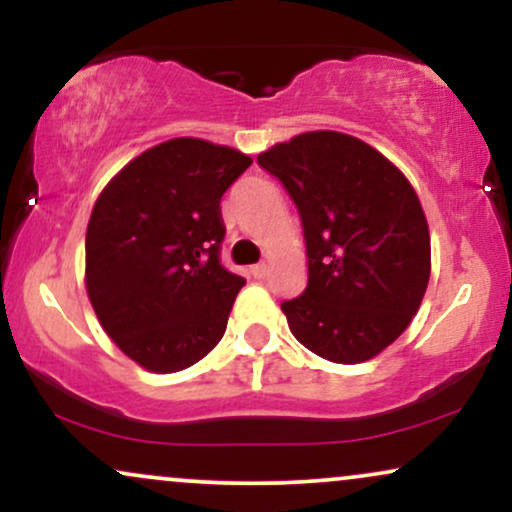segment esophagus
<instances>
[{
	"mask_svg": "<svg viewBox=\"0 0 512 512\" xmlns=\"http://www.w3.org/2000/svg\"><path fill=\"white\" fill-rule=\"evenodd\" d=\"M250 274L255 276V279H264V276H267V264H264V262H260V264H252V267H250Z\"/></svg>",
	"mask_w": 512,
	"mask_h": 512,
	"instance_id": "34e87169",
	"label": "esophagus"
}]
</instances>
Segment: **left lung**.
I'll return each mask as SVG.
<instances>
[{"label": "left lung", "mask_w": 512, "mask_h": 512, "mask_svg": "<svg viewBox=\"0 0 512 512\" xmlns=\"http://www.w3.org/2000/svg\"><path fill=\"white\" fill-rule=\"evenodd\" d=\"M257 163L284 182L303 223L308 286L281 303L293 337L332 363L378 356L409 327L431 276V233L407 175L332 129L296 134Z\"/></svg>", "instance_id": "left-lung-1"}]
</instances>
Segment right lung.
I'll return each instance as SVG.
<instances>
[{"label":"right lung","mask_w":512,"mask_h":512,"mask_svg":"<svg viewBox=\"0 0 512 512\" xmlns=\"http://www.w3.org/2000/svg\"><path fill=\"white\" fill-rule=\"evenodd\" d=\"M252 163L178 137L115 175L86 228V293L127 358L151 373L195 366L221 342L245 281L221 267V197Z\"/></svg>","instance_id":"add662e5"}]
</instances>
